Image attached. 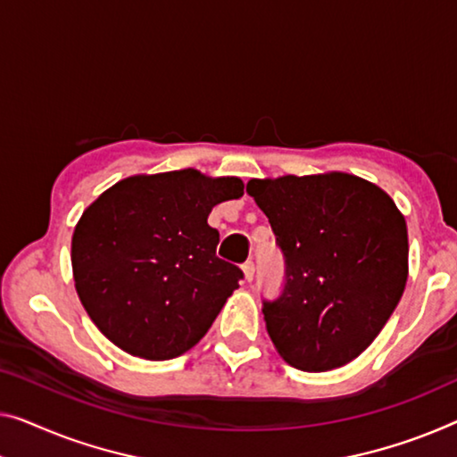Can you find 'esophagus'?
Masks as SVG:
<instances>
[{
  "instance_id": "34e87169",
  "label": "esophagus",
  "mask_w": 457,
  "mask_h": 457,
  "mask_svg": "<svg viewBox=\"0 0 457 457\" xmlns=\"http://www.w3.org/2000/svg\"><path fill=\"white\" fill-rule=\"evenodd\" d=\"M242 272H244V278H246V281L250 283L252 278H254V264L246 262V264H244V267H242Z\"/></svg>"
}]
</instances>
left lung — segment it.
I'll list each match as a JSON object with an SVG mask.
<instances>
[{
  "instance_id": "8db88e82",
  "label": "left lung",
  "mask_w": 457,
  "mask_h": 457,
  "mask_svg": "<svg viewBox=\"0 0 457 457\" xmlns=\"http://www.w3.org/2000/svg\"><path fill=\"white\" fill-rule=\"evenodd\" d=\"M246 193L287 264L281 297L262 308L277 353L302 371L351 363L404 294V215L386 190L349 172L252 179Z\"/></svg>"
}]
</instances>
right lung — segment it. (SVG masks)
<instances>
[{
	"label": "right lung",
	"instance_id": "add662e5",
	"mask_svg": "<svg viewBox=\"0 0 457 457\" xmlns=\"http://www.w3.org/2000/svg\"><path fill=\"white\" fill-rule=\"evenodd\" d=\"M242 195L236 176L187 168L129 176L90 203L71 236V269L102 335L147 361L193 349L240 287L242 270L215 256L207 217Z\"/></svg>",
	"mask_w": 457,
	"mask_h": 457
}]
</instances>
